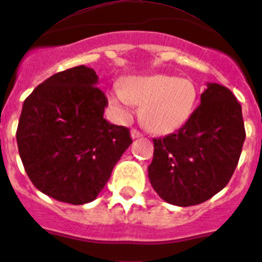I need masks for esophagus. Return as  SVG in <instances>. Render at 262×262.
<instances>
[{
  "label": "esophagus",
  "mask_w": 262,
  "mask_h": 262,
  "mask_svg": "<svg viewBox=\"0 0 262 262\" xmlns=\"http://www.w3.org/2000/svg\"><path fill=\"white\" fill-rule=\"evenodd\" d=\"M130 136H132V139H140V137H143V133L137 130V129H132Z\"/></svg>",
  "instance_id": "obj_1"
}]
</instances>
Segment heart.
Returning a JSON list of instances; mask_svg holds the SVG:
<instances>
[{
	"instance_id": "heart-1",
	"label": "heart",
	"mask_w": 262,
	"mask_h": 262,
	"mask_svg": "<svg viewBox=\"0 0 262 262\" xmlns=\"http://www.w3.org/2000/svg\"><path fill=\"white\" fill-rule=\"evenodd\" d=\"M110 103L123 113L132 103L141 106L140 119L148 130L168 135L190 118L197 100V90L189 79L178 76L151 75L127 77L108 94Z\"/></svg>"
}]
</instances>
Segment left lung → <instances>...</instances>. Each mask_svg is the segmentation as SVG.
Instances as JSON below:
<instances>
[{
    "label": "left lung",
    "mask_w": 262,
    "mask_h": 262,
    "mask_svg": "<svg viewBox=\"0 0 262 262\" xmlns=\"http://www.w3.org/2000/svg\"><path fill=\"white\" fill-rule=\"evenodd\" d=\"M242 107L228 88L207 83L200 106L181 129L154 139L148 178L168 204L190 207L219 193L235 171L244 145Z\"/></svg>",
    "instance_id": "1"
}]
</instances>
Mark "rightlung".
I'll use <instances>...</instances> for the list:
<instances>
[{
	"instance_id": "1",
	"label": "right lung",
	"mask_w": 262,
	"mask_h": 262,
	"mask_svg": "<svg viewBox=\"0 0 262 262\" xmlns=\"http://www.w3.org/2000/svg\"><path fill=\"white\" fill-rule=\"evenodd\" d=\"M94 69L55 73L24 100L16 140L34 186L53 199L94 201L132 144L129 129L103 118L107 98Z\"/></svg>"
}]
</instances>
